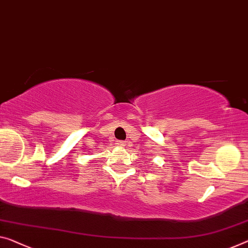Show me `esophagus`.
<instances>
[{"label": "esophagus", "mask_w": 248, "mask_h": 248, "mask_svg": "<svg viewBox=\"0 0 248 248\" xmlns=\"http://www.w3.org/2000/svg\"><path fill=\"white\" fill-rule=\"evenodd\" d=\"M116 144H117V145H119L120 147L125 146V142H124V140H116Z\"/></svg>", "instance_id": "obj_1"}]
</instances>
